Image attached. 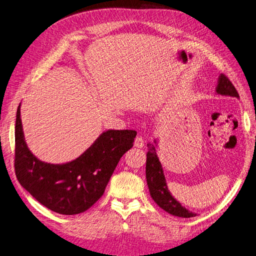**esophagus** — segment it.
Returning <instances> with one entry per match:
<instances>
[{
    "mask_svg": "<svg viewBox=\"0 0 256 256\" xmlns=\"http://www.w3.org/2000/svg\"><path fill=\"white\" fill-rule=\"evenodd\" d=\"M134 144H135V146L136 148H142L144 146V139L141 137V136H137L136 138H135V142H134Z\"/></svg>",
    "mask_w": 256,
    "mask_h": 256,
    "instance_id": "1",
    "label": "esophagus"
}]
</instances>
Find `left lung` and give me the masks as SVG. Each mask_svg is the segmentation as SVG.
Instances as JSON below:
<instances>
[{"instance_id":"left-lung-1","label":"left lung","mask_w":256,"mask_h":256,"mask_svg":"<svg viewBox=\"0 0 256 256\" xmlns=\"http://www.w3.org/2000/svg\"><path fill=\"white\" fill-rule=\"evenodd\" d=\"M215 92L217 94H222V96H228L240 99L238 92L234 88V85L222 74H220ZM156 140H154V144H148V150L146 154V176L150 197L153 198L154 202L162 209H164L166 212L171 215L182 217V218H188V217L196 216V213L186 209L180 202H177L172 196L171 192L168 191L166 177L164 174V168L156 153Z\"/></svg>"}]
</instances>
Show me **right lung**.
<instances>
[{"label": "right lung", "instance_id": "add662e5", "mask_svg": "<svg viewBox=\"0 0 256 256\" xmlns=\"http://www.w3.org/2000/svg\"><path fill=\"white\" fill-rule=\"evenodd\" d=\"M136 135L133 130H108L74 160L47 164L38 159L26 144L20 103L16 119V178L50 210L63 215L83 213L103 195L120 158L133 146Z\"/></svg>", "mask_w": 256, "mask_h": 256}]
</instances>
